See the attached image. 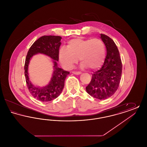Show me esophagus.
Returning <instances> with one entry per match:
<instances>
[{
  "label": "esophagus",
  "mask_w": 147,
  "mask_h": 147,
  "mask_svg": "<svg viewBox=\"0 0 147 147\" xmlns=\"http://www.w3.org/2000/svg\"><path fill=\"white\" fill-rule=\"evenodd\" d=\"M72 73L73 74H76V75H79V74H81L80 71H73Z\"/></svg>",
  "instance_id": "obj_1"
}]
</instances>
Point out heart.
<instances>
[{"label": "heart", "instance_id": "obj_1", "mask_svg": "<svg viewBox=\"0 0 147 147\" xmlns=\"http://www.w3.org/2000/svg\"><path fill=\"white\" fill-rule=\"evenodd\" d=\"M58 56L65 69H72L79 58L82 68L95 70L100 68L104 61L105 45L98 38H73L68 41L67 47L60 49Z\"/></svg>", "mask_w": 147, "mask_h": 147}]
</instances>
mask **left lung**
Returning a JSON list of instances; mask_svg holds the SVG:
<instances>
[{"instance_id": "8db88e82", "label": "left lung", "mask_w": 147, "mask_h": 147, "mask_svg": "<svg viewBox=\"0 0 147 147\" xmlns=\"http://www.w3.org/2000/svg\"><path fill=\"white\" fill-rule=\"evenodd\" d=\"M100 35L106 46L107 55L100 69L92 74L91 82L86 87V90L94 98L105 100L112 96L119 88L122 64L115 43L107 35Z\"/></svg>"}]
</instances>
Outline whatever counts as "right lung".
<instances>
[{"instance_id": "obj_1", "label": "right lung", "mask_w": 147, "mask_h": 147, "mask_svg": "<svg viewBox=\"0 0 147 147\" xmlns=\"http://www.w3.org/2000/svg\"><path fill=\"white\" fill-rule=\"evenodd\" d=\"M62 37L58 36H43L35 41L28 50L25 63V76L28 90L32 96L42 102L51 101L57 98L62 92L64 81L69 71L58 67L57 61L59 59V49ZM42 53L51 57L54 64V72L49 84L42 88L37 87L29 80L28 64L32 56Z\"/></svg>"}]
</instances>
